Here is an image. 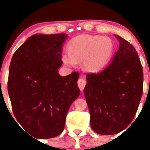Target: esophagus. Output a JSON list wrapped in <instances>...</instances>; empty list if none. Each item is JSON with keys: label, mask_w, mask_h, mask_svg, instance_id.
Returning a JSON list of instances; mask_svg holds the SVG:
<instances>
[{"label": "esophagus", "mask_w": 150, "mask_h": 150, "mask_svg": "<svg viewBox=\"0 0 150 150\" xmlns=\"http://www.w3.org/2000/svg\"><path fill=\"white\" fill-rule=\"evenodd\" d=\"M77 84H78V86H79V89L83 91L84 89L85 86H86V81L83 78H81V79H79L77 82Z\"/></svg>", "instance_id": "obj_1"}]
</instances>
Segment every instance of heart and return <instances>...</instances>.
Returning <instances> with one entry per match:
<instances>
[{
  "label": "heart",
  "instance_id": "obj_1",
  "mask_svg": "<svg viewBox=\"0 0 150 150\" xmlns=\"http://www.w3.org/2000/svg\"><path fill=\"white\" fill-rule=\"evenodd\" d=\"M68 53L62 54V60L66 66L74 67L83 61V67L87 72H98L112 59L115 45L107 37L81 35L74 38L67 45Z\"/></svg>",
  "mask_w": 150,
  "mask_h": 150
}]
</instances>
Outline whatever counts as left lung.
<instances>
[{
	"label": "left lung",
	"mask_w": 150,
	"mask_h": 150,
	"mask_svg": "<svg viewBox=\"0 0 150 150\" xmlns=\"http://www.w3.org/2000/svg\"><path fill=\"white\" fill-rule=\"evenodd\" d=\"M115 37L120 47L113 59L100 72L87 74L84 88L91 128L103 135L119 133L132 122L143 93L138 54L129 42Z\"/></svg>",
	"instance_id": "8db88e82"
}]
</instances>
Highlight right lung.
<instances>
[{
  "mask_svg": "<svg viewBox=\"0 0 150 150\" xmlns=\"http://www.w3.org/2000/svg\"><path fill=\"white\" fill-rule=\"evenodd\" d=\"M66 34H34L13 54L8 93L16 119L37 138L63 132L67 111L79 95V73L59 74Z\"/></svg>",
  "mask_w": 150,
  "mask_h": 150,
  "instance_id": "right-lung-1",
  "label": "right lung"
}]
</instances>
